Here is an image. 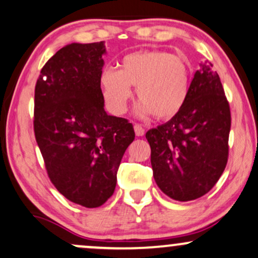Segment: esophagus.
I'll return each instance as SVG.
<instances>
[{
  "label": "esophagus",
  "mask_w": 258,
  "mask_h": 258,
  "mask_svg": "<svg viewBox=\"0 0 258 258\" xmlns=\"http://www.w3.org/2000/svg\"><path fill=\"white\" fill-rule=\"evenodd\" d=\"M133 128H135V133L137 137H142V136L144 135V128L141 125H138V123H136V125L133 126Z\"/></svg>",
  "instance_id": "34e87169"
}]
</instances>
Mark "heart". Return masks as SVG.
Segmentation results:
<instances>
[{
	"label": "heart",
	"instance_id": "heart-1",
	"mask_svg": "<svg viewBox=\"0 0 258 258\" xmlns=\"http://www.w3.org/2000/svg\"><path fill=\"white\" fill-rule=\"evenodd\" d=\"M99 86L106 108L112 114L126 110L136 86L139 102L136 114H153L159 120L172 119L185 104L190 87V69L184 59L158 49L137 51L120 60L119 70L105 68Z\"/></svg>",
	"mask_w": 258,
	"mask_h": 258
}]
</instances>
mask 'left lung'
Here are the masks:
<instances>
[{
  "label": "left lung",
  "mask_w": 258,
  "mask_h": 258,
  "mask_svg": "<svg viewBox=\"0 0 258 258\" xmlns=\"http://www.w3.org/2000/svg\"><path fill=\"white\" fill-rule=\"evenodd\" d=\"M229 131V103L220 76L211 63H200L180 111L146 135L159 188L178 201L209 193L226 168Z\"/></svg>",
  "instance_id": "1"
}]
</instances>
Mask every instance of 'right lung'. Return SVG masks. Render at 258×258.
Returning <instances> with one entry per match:
<instances>
[{
    "mask_svg": "<svg viewBox=\"0 0 258 258\" xmlns=\"http://www.w3.org/2000/svg\"><path fill=\"white\" fill-rule=\"evenodd\" d=\"M103 41L70 43L48 59L35 86L34 131L49 179L78 205L99 207L111 197L127 147L128 120L104 110L99 86Z\"/></svg>",
    "mask_w": 258,
    "mask_h": 258,
    "instance_id": "add662e5",
    "label": "right lung"
}]
</instances>
